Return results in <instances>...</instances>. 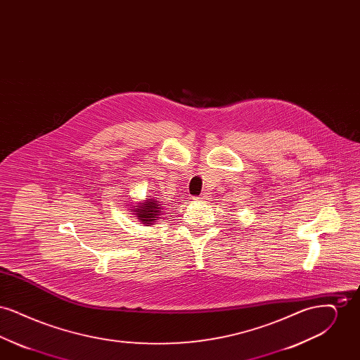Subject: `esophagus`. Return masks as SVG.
I'll use <instances>...</instances> for the list:
<instances>
[{"label": "esophagus", "mask_w": 360, "mask_h": 360, "mask_svg": "<svg viewBox=\"0 0 360 360\" xmlns=\"http://www.w3.org/2000/svg\"><path fill=\"white\" fill-rule=\"evenodd\" d=\"M195 200H197V201H202V200H206V195L205 194H202L201 197H198V198H195Z\"/></svg>", "instance_id": "esophagus-1"}]
</instances>
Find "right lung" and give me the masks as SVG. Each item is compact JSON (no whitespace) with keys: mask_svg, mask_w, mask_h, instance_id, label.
<instances>
[{"mask_svg":"<svg viewBox=\"0 0 360 360\" xmlns=\"http://www.w3.org/2000/svg\"><path fill=\"white\" fill-rule=\"evenodd\" d=\"M129 209V212H132V214L137 219V221L146 226L155 225L158 223L159 219H162V213H163V206L159 200H156V197H148L146 200H141L139 202H134L127 205Z\"/></svg>","mask_w":360,"mask_h":360,"instance_id":"obj_1","label":"right lung"}]
</instances>
